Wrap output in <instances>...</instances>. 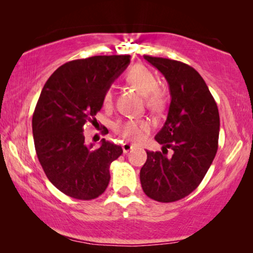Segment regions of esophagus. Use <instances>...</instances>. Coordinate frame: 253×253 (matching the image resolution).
Listing matches in <instances>:
<instances>
[{
    "label": "esophagus",
    "mask_w": 253,
    "mask_h": 253,
    "mask_svg": "<svg viewBox=\"0 0 253 253\" xmlns=\"http://www.w3.org/2000/svg\"><path fill=\"white\" fill-rule=\"evenodd\" d=\"M122 148H123L124 153H127V152H130L131 150H133L134 145L129 144V143H124V144L122 145Z\"/></svg>",
    "instance_id": "esophagus-1"
}]
</instances>
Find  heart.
Wrapping results in <instances>:
<instances>
[{
    "label": "heart",
    "mask_w": 253,
    "mask_h": 253,
    "mask_svg": "<svg viewBox=\"0 0 253 253\" xmlns=\"http://www.w3.org/2000/svg\"><path fill=\"white\" fill-rule=\"evenodd\" d=\"M126 81L130 86L144 95L145 103L153 112H161L167 105V93L157 85V78L153 72L144 65H133L126 75ZM103 103L108 106L112 103V89H106L103 93ZM151 129V124L146 120L127 119L115 124L117 134L126 140L140 141Z\"/></svg>",
    "instance_id": "heart-1"
}]
</instances>
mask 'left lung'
<instances>
[{
  "label": "left lung",
  "mask_w": 253,
  "mask_h": 253,
  "mask_svg": "<svg viewBox=\"0 0 253 253\" xmlns=\"http://www.w3.org/2000/svg\"><path fill=\"white\" fill-rule=\"evenodd\" d=\"M167 79L171 101L167 120L155 136L162 152L146 151L140 169L145 195L172 203L198 188L217 151L220 116L205 81L183 62L144 55ZM173 150L170 157L168 148Z\"/></svg>",
  "instance_id": "left-lung-1"
}]
</instances>
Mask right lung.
<instances>
[{"instance_id":"obj_1","label":"right lung","mask_w":253,"mask_h":253,"mask_svg":"<svg viewBox=\"0 0 253 253\" xmlns=\"http://www.w3.org/2000/svg\"><path fill=\"white\" fill-rule=\"evenodd\" d=\"M130 63V55L92 56L61 65L44 84L32 119L36 152L55 188L71 198H98L110 181L109 167L122 147L102 139L91 150L83 131L94 122L103 93Z\"/></svg>"}]
</instances>
